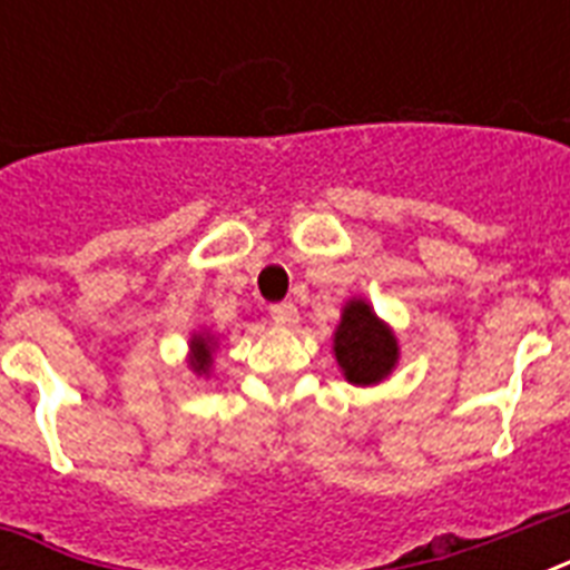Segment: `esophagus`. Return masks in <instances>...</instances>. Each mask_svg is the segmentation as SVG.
I'll return each instance as SVG.
<instances>
[{"label": "esophagus", "mask_w": 570, "mask_h": 570, "mask_svg": "<svg viewBox=\"0 0 570 570\" xmlns=\"http://www.w3.org/2000/svg\"><path fill=\"white\" fill-rule=\"evenodd\" d=\"M268 316L275 320V325H295L298 322V307L293 302H281L268 307Z\"/></svg>", "instance_id": "34e87169"}]
</instances>
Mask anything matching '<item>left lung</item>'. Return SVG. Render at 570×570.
I'll use <instances>...</instances> for the list:
<instances>
[{"mask_svg": "<svg viewBox=\"0 0 570 570\" xmlns=\"http://www.w3.org/2000/svg\"><path fill=\"white\" fill-rule=\"evenodd\" d=\"M334 355L352 384H375L396 366L399 348L393 331L370 311L366 302H348L343 311L337 334H334Z\"/></svg>", "mask_w": 570, "mask_h": 570, "instance_id": "1", "label": "left lung"}]
</instances>
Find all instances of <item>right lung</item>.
Listing matches in <instances>:
<instances>
[{"label": "right lung", "mask_w": 570, "mask_h": 570, "mask_svg": "<svg viewBox=\"0 0 570 570\" xmlns=\"http://www.w3.org/2000/svg\"><path fill=\"white\" fill-rule=\"evenodd\" d=\"M191 352H195V357H191L195 373H206V370H209V364H213V343H209V337L191 340Z\"/></svg>", "instance_id": "obj_1"}]
</instances>
